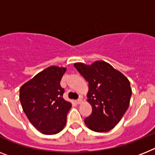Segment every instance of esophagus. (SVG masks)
Listing matches in <instances>:
<instances>
[{"label": "esophagus", "instance_id": "1", "mask_svg": "<svg viewBox=\"0 0 155 155\" xmlns=\"http://www.w3.org/2000/svg\"><path fill=\"white\" fill-rule=\"evenodd\" d=\"M75 102L77 104H81L82 103V98L80 97V98H79V99H77L76 101H75Z\"/></svg>", "mask_w": 155, "mask_h": 155}]
</instances>
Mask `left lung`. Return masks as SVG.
Instances as JSON below:
<instances>
[{
    "label": "left lung",
    "mask_w": 155,
    "mask_h": 155,
    "mask_svg": "<svg viewBox=\"0 0 155 155\" xmlns=\"http://www.w3.org/2000/svg\"><path fill=\"white\" fill-rule=\"evenodd\" d=\"M74 66L89 84L87 101L92 113L84 119L86 125L94 132L110 131L128 110L132 96L129 80L102 61L91 65L75 63Z\"/></svg>",
    "instance_id": "obj_1"
}]
</instances>
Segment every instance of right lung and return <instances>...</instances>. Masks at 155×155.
I'll return each mask as SVG.
<instances>
[{
  "label": "right lung",
  "mask_w": 155,
  "mask_h": 155,
  "mask_svg": "<svg viewBox=\"0 0 155 155\" xmlns=\"http://www.w3.org/2000/svg\"><path fill=\"white\" fill-rule=\"evenodd\" d=\"M65 71V68H47L19 90L23 112L31 124L45 135L57 134L63 129L71 107L63 98L64 90L60 84Z\"/></svg>",
  "instance_id": "right-lung-1"
}]
</instances>
